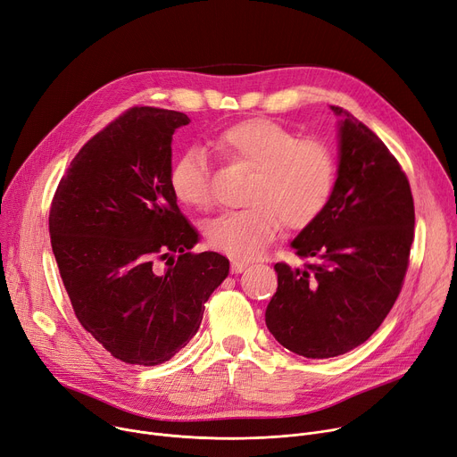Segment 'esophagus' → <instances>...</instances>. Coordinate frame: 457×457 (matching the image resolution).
<instances>
[{"label":"esophagus","instance_id":"1","mask_svg":"<svg viewBox=\"0 0 457 457\" xmlns=\"http://www.w3.org/2000/svg\"><path fill=\"white\" fill-rule=\"evenodd\" d=\"M248 268V262H242V261H231V271L233 273H242Z\"/></svg>","mask_w":457,"mask_h":457}]
</instances>
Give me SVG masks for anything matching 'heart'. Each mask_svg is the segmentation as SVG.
Masks as SVG:
<instances>
[{
	"mask_svg": "<svg viewBox=\"0 0 457 457\" xmlns=\"http://www.w3.org/2000/svg\"><path fill=\"white\" fill-rule=\"evenodd\" d=\"M220 154L253 169L245 202L226 211L205 229L209 245L237 259H253L278 238L283 226L311 228L327 211L337 189L338 162L321 139L299 137L273 119L253 117L226 127L215 137ZM172 195L189 207L211 204V167L205 148L193 145L169 172Z\"/></svg>",
	"mask_w": 457,
	"mask_h": 457,
	"instance_id": "heart-1",
	"label": "heart"
}]
</instances>
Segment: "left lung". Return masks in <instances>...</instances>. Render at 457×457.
Listing matches in <instances>:
<instances>
[{
	"label": "left lung",
	"mask_w": 457,
	"mask_h": 457,
	"mask_svg": "<svg viewBox=\"0 0 457 457\" xmlns=\"http://www.w3.org/2000/svg\"><path fill=\"white\" fill-rule=\"evenodd\" d=\"M340 115L337 189L292 248L303 268L278 262L266 327L283 347L332 358L366 342L397 301L410 264L415 207L410 181L382 139L353 113Z\"/></svg>",
	"instance_id": "8db88e82"
}]
</instances>
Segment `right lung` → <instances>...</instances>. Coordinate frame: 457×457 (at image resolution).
Instances as JSON below:
<instances>
[{
    "label": "right lung",
    "instance_id": "obj_1",
    "mask_svg": "<svg viewBox=\"0 0 457 457\" xmlns=\"http://www.w3.org/2000/svg\"><path fill=\"white\" fill-rule=\"evenodd\" d=\"M191 119L134 106L70 163L49 211L56 266L80 325L113 358L158 366L195 337L205 301L229 273L169 186L170 141Z\"/></svg>",
    "mask_w": 457,
    "mask_h": 457
}]
</instances>
